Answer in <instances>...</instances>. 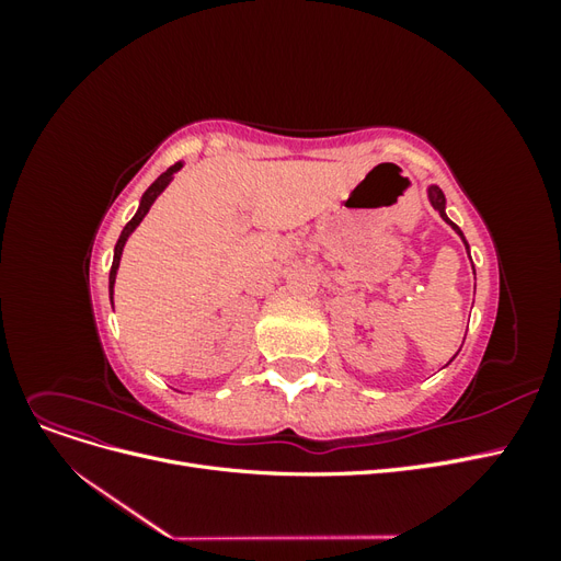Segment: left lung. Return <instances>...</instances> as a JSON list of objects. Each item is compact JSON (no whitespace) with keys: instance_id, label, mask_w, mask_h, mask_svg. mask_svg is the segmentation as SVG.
<instances>
[{"instance_id":"1","label":"left lung","mask_w":561,"mask_h":561,"mask_svg":"<svg viewBox=\"0 0 561 561\" xmlns=\"http://www.w3.org/2000/svg\"><path fill=\"white\" fill-rule=\"evenodd\" d=\"M426 194H428V201H431V206L439 213V217H443L445 219V222L458 233V236H461V241H463V245L468 248V241H466V236H463V231L461 229H458L454 222H451V219L447 217V213H445V208H447V198H445V194H443V190H439V186L437 184H428V190H426ZM468 254H470V250H468ZM474 271V268H472Z\"/></svg>"}]
</instances>
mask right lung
<instances>
[{"label":"right lung","instance_id":"obj_1","mask_svg":"<svg viewBox=\"0 0 561 561\" xmlns=\"http://www.w3.org/2000/svg\"><path fill=\"white\" fill-rule=\"evenodd\" d=\"M182 168V161H178L175 165H171L168 168L165 173H161L154 182H151V186L149 190L142 194V198H140V206H138V213L133 215V219L130 222L124 227V231H122V236H118V241H116V245H114V260H112V268H110V299H112V304H114V280H116V271H118V262H122V252H124V245H126V241H128V236L138 229V225L142 222L145 219V215L149 213V208H151V203H154L159 196H161V192L165 190L168 184L173 182V175L180 171Z\"/></svg>","mask_w":561,"mask_h":561}]
</instances>
